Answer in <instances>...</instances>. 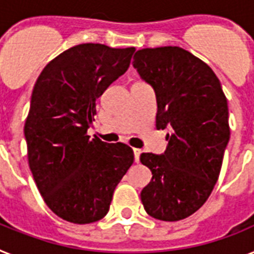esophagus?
I'll list each match as a JSON object with an SVG mask.
<instances>
[{"label": "esophagus", "mask_w": 254, "mask_h": 254, "mask_svg": "<svg viewBox=\"0 0 254 254\" xmlns=\"http://www.w3.org/2000/svg\"><path fill=\"white\" fill-rule=\"evenodd\" d=\"M140 154H141V150L137 149V148H133V156H135V162H139V161H140Z\"/></svg>", "instance_id": "esophagus-1"}]
</instances>
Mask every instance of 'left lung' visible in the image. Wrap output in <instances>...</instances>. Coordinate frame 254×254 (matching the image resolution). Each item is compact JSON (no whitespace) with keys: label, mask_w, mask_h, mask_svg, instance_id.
Returning a JSON list of instances; mask_svg holds the SVG:
<instances>
[{"label":"left lung","mask_w":254,"mask_h":254,"mask_svg":"<svg viewBox=\"0 0 254 254\" xmlns=\"http://www.w3.org/2000/svg\"><path fill=\"white\" fill-rule=\"evenodd\" d=\"M157 98L156 127L169 128L165 153H142L152 171L141 190L150 217L175 222L197 211L210 196L230 140L228 106L217 75L179 47L137 50L132 62Z\"/></svg>","instance_id":"8db88e82"}]
</instances>
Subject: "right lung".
<instances>
[{
  "label": "right lung",
  "mask_w": 254,
  "mask_h": 254,
  "mask_svg": "<svg viewBox=\"0 0 254 254\" xmlns=\"http://www.w3.org/2000/svg\"><path fill=\"white\" fill-rule=\"evenodd\" d=\"M133 53L80 44L50 61L33 87L24 125L29 169L45 204L64 221L102 219L133 163L128 145L87 135L96 100L127 71Z\"/></svg>",
  "instance_id": "obj_1"
}]
</instances>
